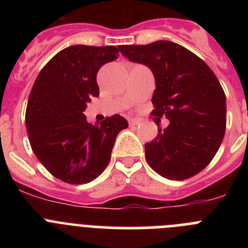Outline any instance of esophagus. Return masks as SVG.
<instances>
[{"mask_svg":"<svg viewBox=\"0 0 248 248\" xmlns=\"http://www.w3.org/2000/svg\"><path fill=\"white\" fill-rule=\"evenodd\" d=\"M140 123V119H135V118H130L129 119V125L133 126V125H138Z\"/></svg>","mask_w":248,"mask_h":248,"instance_id":"obj_1","label":"esophagus"}]
</instances>
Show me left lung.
Instances as JSON below:
<instances>
[{
	"instance_id": "8db88e82",
	"label": "left lung",
	"mask_w": 248,
	"mask_h": 248,
	"mask_svg": "<svg viewBox=\"0 0 248 248\" xmlns=\"http://www.w3.org/2000/svg\"><path fill=\"white\" fill-rule=\"evenodd\" d=\"M129 61L148 65L156 89L151 115L170 120L145 144L151 169L169 180H185L211 163L226 129V95L211 68L170 41L119 46Z\"/></svg>"
}]
</instances>
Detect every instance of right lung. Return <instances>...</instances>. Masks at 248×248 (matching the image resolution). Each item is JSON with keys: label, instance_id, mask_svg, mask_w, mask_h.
Masks as SVG:
<instances>
[{"label": "right lung", "instance_id": "add662e5", "mask_svg": "<svg viewBox=\"0 0 248 248\" xmlns=\"http://www.w3.org/2000/svg\"><path fill=\"white\" fill-rule=\"evenodd\" d=\"M114 46H71L42 68L34 82L26 129L31 148L50 174L68 184H87L108 166L119 131L128 122L114 114L100 124L87 122V103L99 95L97 73L118 58Z\"/></svg>", "mask_w": 248, "mask_h": 248}]
</instances>
